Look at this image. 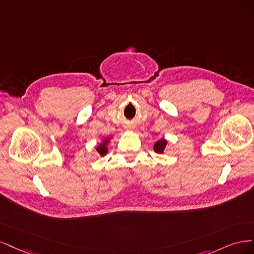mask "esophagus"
Returning <instances> with one entry per match:
<instances>
[{
  "label": "esophagus",
  "instance_id": "esophagus-1",
  "mask_svg": "<svg viewBox=\"0 0 254 254\" xmlns=\"http://www.w3.org/2000/svg\"><path fill=\"white\" fill-rule=\"evenodd\" d=\"M127 128H128L129 130H133V129H134V127H127Z\"/></svg>",
  "mask_w": 254,
  "mask_h": 254
}]
</instances>
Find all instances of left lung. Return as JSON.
Returning a JSON list of instances; mask_svg holds the SVG:
<instances>
[{
    "instance_id": "obj_1",
    "label": "left lung",
    "mask_w": 254,
    "mask_h": 254,
    "mask_svg": "<svg viewBox=\"0 0 254 254\" xmlns=\"http://www.w3.org/2000/svg\"><path fill=\"white\" fill-rule=\"evenodd\" d=\"M167 139L165 138H161L159 139V140H157L156 142L154 143V151L158 153V154H163V152H165V149L167 146Z\"/></svg>"
}]
</instances>
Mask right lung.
Returning <instances> with one entry per match:
<instances>
[{
	"mask_svg": "<svg viewBox=\"0 0 254 254\" xmlns=\"http://www.w3.org/2000/svg\"><path fill=\"white\" fill-rule=\"evenodd\" d=\"M112 138H113V136L104 138L103 140L96 146V151L98 152V154H99V156H104V155L108 153V151H109L108 145H109Z\"/></svg>",
	"mask_w": 254,
	"mask_h": 254,
	"instance_id": "1",
	"label": "right lung"
}]
</instances>
